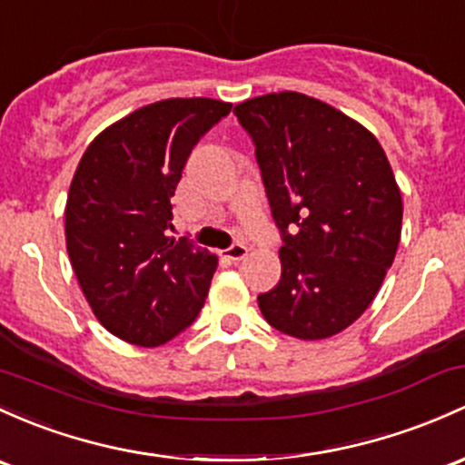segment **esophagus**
<instances>
[{
	"label": "esophagus",
	"instance_id": "esophagus-1",
	"mask_svg": "<svg viewBox=\"0 0 465 465\" xmlns=\"http://www.w3.org/2000/svg\"><path fill=\"white\" fill-rule=\"evenodd\" d=\"M222 254L226 259H231V262H242V259H246L248 254V246H243V243H232L231 248H226V251H222Z\"/></svg>",
	"mask_w": 465,
	"mask_h": 465
}]
</instances>
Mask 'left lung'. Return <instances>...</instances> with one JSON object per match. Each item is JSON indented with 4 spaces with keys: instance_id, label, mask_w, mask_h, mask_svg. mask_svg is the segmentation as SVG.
I'll use <instances>...</instances> for the list:
<instances>
[{
    "instance_id": "obj_1",
    "label": "left lung",
    "mask_w": 465,
    "mask_h": 465,
    "mask_svg": "<svg viewBox=\"0 0 465 465\" xmlns=\"http://www.w3.org/2000/svg\"><path fill=\"white\" fill-rule=\"evenodd\" d=\"M234 114L283 242L282 279L259 294V311L291 337H332L371 306L397 254L403 203L386 153L361 124L302 93L248 99Z\"/></svg>"
}]
</instances>
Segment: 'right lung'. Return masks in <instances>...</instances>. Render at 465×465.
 Segmentation results:
<instances>
[{
	"instance_id": "1",
	"label": "right lung",
	"mask_w": 465,
	"mask_h": 465,
	"mask_svg": "<svg viewBox=\"0 0 465 465\" xmlns=\"http://www.w3.org/2000/svg\"><path fill=\"white\" fill-rule=\"evenodd\" d=\"M232 104L163 99L93 139L66 202V248L94 317L134 346L186 331L206 302L217 254L177 242L173 203L193 148Z\"/></svg>"
}]
</instances>
